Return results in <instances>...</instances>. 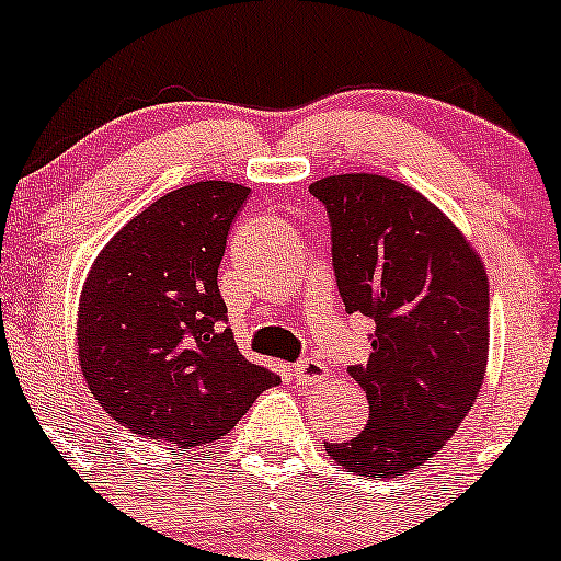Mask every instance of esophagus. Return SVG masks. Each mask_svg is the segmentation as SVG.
I'll use <instances>...</instances> for the list:
<instances>
[{
	"instance_id": "obj_1",
	"label": "esophagus",
	"mask_w": 561,
	"mask_h": 561,
	"mask_svg": "<svg viewBox=\"0 0 561 561\" xmlns=\"http://www.w3.org/2000/svg\"><path fill=\"white\" fill-rule=\"evenodd\" d=\"M330 375H332L330 367L324 365V362L313 359V356H311V359H300L298 365H295V378H298V383H304V386L328 383Z\"/></svg>"
}]
</instances>
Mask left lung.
<instances>
[{"label":"left lung","instance_id":"8db88e82","mask_svg":"<svg viewBox=\"0 0 561 561\" xmlns=\"http://www.w3.org/2000/svg\"><path fill=\"white\" fill-rule=\"evenodd\" d=\"M309 191L328 207L346 311L375 322L370 359L348 367L367 393L370 421L328 453L359 477H402L453 439L482 389L488 271L463 231L404 183L346 172Z\"/></svg>","mask_w":561,"mask_h":561}]
</instances>
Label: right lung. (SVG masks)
Here are the masks:
<instances>
[{
  "label": "right lung",
  "instance_id": "right-lung-1",
  "mask_svg": "<svg viewBox=\"0 0 561 561\" xmlns=\"http://www.w3.org/2000/svg\"><path fill=\"white\" fill-rule=\"evenodd\" d=\"M250 188L199 181L159 196L98 252L79 298V365L92 397L144 439L210 445L279 375L239 354L218 290Z\"/></svg>",
  "mask_w": 561,
  "mask_h": 561
}]
</instances>
